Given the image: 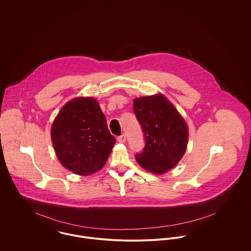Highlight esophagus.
I'll return each instance as SVG.
<instances>
[{
    "instance_id": "1",
    "label": "esophagus",
    "mask_w": 251,
    "mask_h": 251,
    "mask_svg": "<svg viewBox=\"0 0 251 251\" xmlns=\"http://www.w3.org/2000/svg\"><path fill=\"white\" fill-rule=\"evenodd\" d=\"M117 140H118L120 143H125V142L126 141V134L120 135V136L117 138Z\"/></svg>"
}]
</instances>
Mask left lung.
I'll return each mask as SVG.
<instances>
[{"label": "left lung", "instance_id": "obj_1", "mask_svg": "<svg viewBox=\"0 0 251 251\" xmlns=\"http://www.w3.org/2000/svg\"><path fill=\"white\" fill-rule=\"evenodd\" d=\"M134 114L142 127L145 147L138 164L154 174L171 170L185 152L188 128L178 110L161 94L135 99Z\"/></svg>", "mask_w": 251, "mask_h": 251}]
</instances>
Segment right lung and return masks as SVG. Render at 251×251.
<instances>
[{"mask_svg": "<svg viewBox=\"0 0 251 251\" xmlns=\"http://www.w3.org/2000/svg\"><path fill=\"white\" fill-rule=\"evenodd\" d=\"M51 139L62 165L81 176L99 171L116 143L93 98H76L62 108L53 122Z\"/></svg>", "mask_w": 251, "mask_h": 251, "instance_id": "add662e5", "label": "right lung"}]
</instances>
